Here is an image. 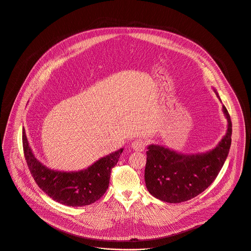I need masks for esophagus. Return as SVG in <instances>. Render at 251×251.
Listing matches in <instances>:
<instances>
[{
	"label": "esophagus",
	"mask_w": 251,
	"mask_h": 251,
	"mask_svg": "<svg viewBox=\"0 0 251 251\" xmlns=\"http://www.w3.org/2000/svg\"><path fill=\"white\" fill-rule=\"evenodd\" d=\"M131 147L135 151H143L146 147V142L143 139H136L132 142Z\"/></svg>",
	"instance_id": "1"
}]
</instances>
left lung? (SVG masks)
<instances>
[{
	"label": "left lung",
	"mask_w": 251,
	"mask_h": 251,
	"mask_svg": "<svg viewBox=\"0 0 251 251\" xmlns=\"http://www.w3.org/2000/svg\"><path fill=\"white\" fill-rule=\"evenodd\" d=\"M220 100L217 91L213 88ZM227 120V130L222 139L211 150L184 154L163 145L147 147L145 183L149 193L168 203H180L194 198L215 180L231 145L232 124L228 111L222 105Z\"/></svg>",
	"instance_id": "1"
}]
</instances>
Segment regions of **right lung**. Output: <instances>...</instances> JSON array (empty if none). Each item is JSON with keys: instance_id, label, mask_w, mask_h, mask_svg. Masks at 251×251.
<instances>
[{"instance_id": "1", "label": "right lung", "mask_w": 251, "mask_h": 251, "mask_svg": "<svg viewBox=\"0 0 251 251\" xmlns=\"http://www.w3.org/2000/svg\"><path fill=\"white\" fill-rule=\"evenodd\" d=\"M23 148L28 167L38 186L53 200L72 207L92 204L105 194L111 170L123 152V148L112 152L86 169L60 171L50 169L38 160L29 145L24 128Z\"/></svg>"}]
</instances>
